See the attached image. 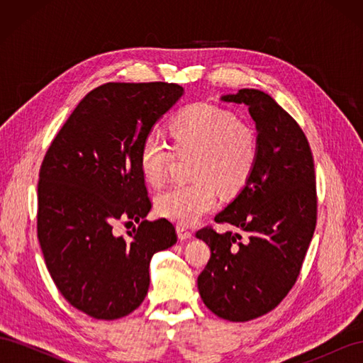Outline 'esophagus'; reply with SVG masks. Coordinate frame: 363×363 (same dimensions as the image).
Segmentation results:
<instances>
[{
	"instance_id": "34e87169",
	"label": "esophagus",
	"mask_w": 363,
	"mask_h": 363,
	"mask_svg": "<svg viewBox=\"0 0 363 363\" xmlns=\"http://www.w3.org/2000/svg\"><path fill=\"white\" fill-rule=\"evenodd\" d=\"M177 235L182 240H186V239H191L192 238V232L184 225H177Z\"/></svg>"
}]
</instances>
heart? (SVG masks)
<instances>
[{"mask_svg":"<svg viewBox=\"0 0 363 363\" xmlns=\"http://www.w3.org/2000/svg\"><path fill=\"white\" fill-rule=\"evenodd\" d=\"M174 150L180 157L195 155L189 184H175L156 196L159 215L191 225L211 212L218 189L238 194L250 180L259 159V136L251 124L235 113L207 103L183 107L169 124ZM175 160L172 148L150 133L139 150L144 177L155 186L168 179Z\"/></svg>","mask_w":363,"mask_h":363,"instance_id":"b5f03b06","label":"heart"}]
</instances>
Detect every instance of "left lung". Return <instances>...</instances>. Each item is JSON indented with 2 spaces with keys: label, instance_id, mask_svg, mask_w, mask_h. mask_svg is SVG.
I'll return each mask as SVG.
<instances>
[{
  "label": "left lung",
  "instance_id": "left-lung-1",
  "mask_svg": "<svg viewBox=\"0 0 363 363\" xmlns=\"http://www.w3.org/2000/svg\"><path fill=\"white\" fill-rule=\"evenodd\" d=\"M221 100L248 106L259 159L244 189L215 216L242 235L212 225L196 232L212 251L199 291L215 315L245 323L276 309L300 276L316 227L315 164L304 131L268 94L240 89Z\"/></svg>",
  "mask_w": 363,
  "mask_h": 363
}]
</instances>
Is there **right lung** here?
<instances>
[{"instance_id":"add662e5","label":"right lung","mask_w":363,"mask_h":363,"mask_svg":"<svg viewBox=\"0 0 363 363\" xmlns=\"http://www.w3.org/2000/svg\"><path fill=\"white\" fill-rule=\"evenodd\" d=\"M183 95L175 83H106L87 94L52 139L38 182V238L57 289L75 309L118 320L144 301L150 260L177 242L168 219L145 221L151 200L139 150ZM138 223L130 238L111 232Z\"/></svg>"}]
</instances>
